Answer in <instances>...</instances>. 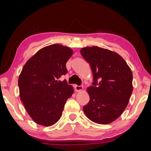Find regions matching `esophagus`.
<instances>
[{"label":"esophagus","instance_id":"1","mask_svg":"<svg viewBox=\"0 0 151 151\" xmlns=\"http://www.w3.org/2000/svg\"><path fill=\"white\" fill-rule=\"evenodd\" d=\"M75 89L76 92H79L83 91V86H78V85H75Z\"/></svg>","mask_w":151,"mask_h":151}]
</instances>
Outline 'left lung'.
Segmentation results:
<instances>
[{
  "label": "left lung",
  "instance_id": "8db88e82",
  "mask_svg": "<svg viewBox=\"0 0 151 151\" xmlns=\"http://www.w3.org/2000/svg\"><path fill=\"white\" fill-rule=\"evenodd\" d=\"M80 52L91 66L94 81L86 89L90 101L83 111L95 123H111L129 102L133 90L132 70L123 58L112 50L86 47Z\"/></svg>",
  "mask_w": 151,
  "mask_h": 151
}]
</instances>
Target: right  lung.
I'll return each mask as SVG.
<instances>
[{
	"instance_id": "obj_1",
	"label": "right lung",
	"mask_w": 151,
	"mask_h": 151,
	"mask_svg": "<svg viewBox=\"0 0 151 151\" xmlns=\"http://www.w3.org/2000/svg\"><path fill=\"white\" fill-rule=\"evenodd\" d=\"M73 53L68 47L51 45L40 49L22 68L18 81L20 100L38 124L50 127L58 122L74 93L66 80H59L67 73L66 63Z\"/></svg>"
}]
</instances>
